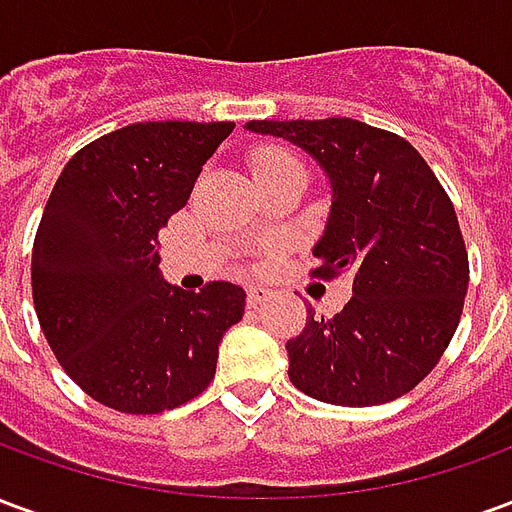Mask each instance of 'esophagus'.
<instances>
[{"mask_svg": "<svg viewBox=\"0 0 512 512\" xmlns=\"http://www.w3.org/2000/svg\"><path fill=\"white\" fill-rule=\"evenodd\" d=\"M271 299V290L260 288V285H252V288L246 290V304L249 307H257V304H263V301Z\"/></svg>", "mask_w": 512, "mask_h": 512, "instance_id": "34e87169", "label": "esophagus"}]
</instances>
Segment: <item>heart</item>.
<instances>
[{"label":"heart","mask_w":512,"mask_h":512,"mask_svg":"<svg viewBox=\"0 0 512 512\" xmlns=\"http://www.w3.org/2000/svg\"><path fill=\"white\" fill-rule=\"evenodd\" d=\"M288 167H301V164L299 158L293 156L290 150H285V147H260L255 156H252V169H255V175Z\"/></svg>","instance_id":"1"}]
</instances>
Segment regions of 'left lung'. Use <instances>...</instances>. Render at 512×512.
Listing matches in <instances>:
<instances>
[{
	"label": "left lung",
	"mask_w": 512,
	"mask_h": 512,
	"mask_svg": "<svg viewBox=\"0 0 512 512\" xmlns=\"http://www.w3.org/2000/svg\"><path fill=\"white\" fill-rule=\"evenodd\" d=\"M246 131L310 153L332 186L315 277H351L332 318L288 340V376L334 406H378L428 376L458 329L469 257L433 169L403 136L351 117L249 120Z\"/></svg>",
	"instance_id": "8db88e82"
}]
</instances>
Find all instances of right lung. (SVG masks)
<instances>
[{"instance_id":"1","label":"right lung","mask_w":512,"mask_h":512,"mask_svg":"<svg viewBox=\"0 0 512 512\" xmlns=\"http://www.w3.org/2000/svg\"><path fill=\"white\" fill-rule=\"evenodd\" d=\"M235 123H134L82 147L51 189L32 246V299L62 370L126 414H158L211 384L246 293L161 274L158 230L189 200Z\"/></svg>"}]
</instances>
